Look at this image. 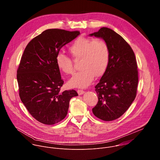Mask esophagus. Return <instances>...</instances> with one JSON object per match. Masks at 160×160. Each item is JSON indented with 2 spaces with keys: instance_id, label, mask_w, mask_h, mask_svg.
<instances>
[{
  "instance_id": "obj_1",
  "label": "esophagus",
  "mask_w": 160,
  "mask_h": 160,
  "mask_svg": "<svg viewBox=\"0 0 160 160\" xmlns=\"http://www.w3.org/2000/svg\"><path fill=\"white\" fill-rule=\"evenodd\" d=\"M77 92H78V95H82V94H83L85 92V91L83 90H77Z\"/></svg>"
}]
</instances>
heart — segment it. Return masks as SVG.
Segmentation results:
<instances>
[{
	"mask_svg": "<svg viewBox=\"0 0 160 160\" xmlns=\"http://www.w3.org/2000/svg\"><path fill=\"white\" fill-rule=\"evenodd\" d=\"M69 51L75 59H81L82 68L68 82L71 87H87L92 83L94 75L100 77L104 73L109 64V47L102 38L80 37L70 45ZM56 62L62 72L68 75L73 74L74 67L70 57L59 52L56 56Z\"/></svg>",
	"mask_w": 160,
	"mask_h": 160,
	"instance_id": "1",
	"label": "heart"
}]
</instances>
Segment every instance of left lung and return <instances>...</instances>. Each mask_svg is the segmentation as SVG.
I'll return each instance as SVG.
<instances>
[{"mask_svg":"<svg viewBox=\"0 0 160 160\" xmlns=\"http://www.w3.org/2000/svg\"><path fill=\"white\" fill-rule=\"evenodd\" d=\"M90 35L103 38L109 49V64L95 87L98 102L92 112L102 120H115L123 115L137 95L139 77L135 54L125 39L110 28H101Z\"/></svg>","mask_w":160,"mask_h":160,"instance_id":"1","label":"left lung"}]
</instances>
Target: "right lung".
Instances as JSON below:
<instances>
[{
    "instance_id": "obj_1",
    "label": "right lung",
    "mask_w": 160,
    "mask_h": 160,
    "mask_svg": "<svg viewBox=\"0 0 160 160\" xmlns=\"http://www.w3.org/2000/svg\"><path fill=\"white\" fill-rule=\"evenodd\" d=\"M79 31L48 29L27 45L17 70L19 96L30 115L39 122L54 125L63 120L75 90L60 92L64 83L56 56Z\"/></svg>"
}]
</instances>
